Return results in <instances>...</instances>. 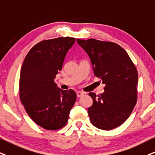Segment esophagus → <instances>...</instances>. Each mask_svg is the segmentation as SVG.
<instances>
[{
    "label": "esophagus",
    "mask_w": 155,
    "mask_h": 155,
    "mask_svg": "<svg viewBox=\"0 0 155 155\" xmlns=\"http://www.w3.org/2000/svg\"><path fill=\"white\" fill-rule=\"evenodd\" d=\"M84 94H85V93H84V92H82V91H78V92H77V96H78V98H80V97H82Z\"/></svg>",
    "instance_id": "34e87169"
}]
</instances>
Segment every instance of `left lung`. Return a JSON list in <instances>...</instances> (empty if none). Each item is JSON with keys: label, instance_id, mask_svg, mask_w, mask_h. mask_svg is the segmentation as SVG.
I'll use <instances>...</instances> for the list:
<instances>
[{"label": "left lung", "instance_id": "left-lung-1", "mask_svg": "<svg viewBox=\"0 0 155 155\" xmlns=\"http://www.w3.org/2000/svg\"><path fill=\"white\" fill-rule=\"evenodd\" d=\"M91 58L94 74L105 84L98 96L89 93L93 104L87 109L91 122L103 130H111L129 118L137 101L138 72L121 46L94 39H77Z\"/></svg>", "mask_w": 155, "mask_h": 155}]
</instances>
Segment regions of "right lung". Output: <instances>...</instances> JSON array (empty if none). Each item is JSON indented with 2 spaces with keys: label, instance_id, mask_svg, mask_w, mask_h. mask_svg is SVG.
Returning a JSON list of instances; mask_svg holds the SVG:
<instances>
[{
  "label": "right lung",
  "instance_id": "add662e5",
  "mask_svg": "<svg viewBox=\"0 0 155 155\" xmlns=\"http://www.w3.org/2000/svg\"><path fill=\"white\" fill-rule=\"evenodd\" d=\"M74 41L72 37L43 40L30 49L23 62L21 101L30 118L47 130H58L66 125L77 98L73 90L64 91L54 82Z\"/></svg>",
  "mask_w": 155,
  "mask_h": 155
}]
</instances>
